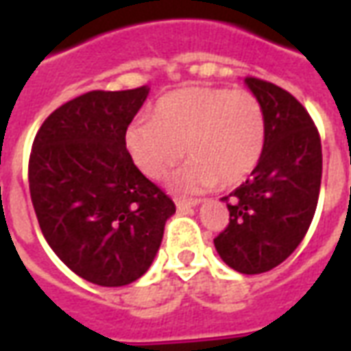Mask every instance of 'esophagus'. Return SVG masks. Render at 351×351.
Wrapping results in <instances>:
<instances>
[{"label":"esophagus","mask_w":351,"mask_h":351,"mask_svg":"<svg viewBox=\"0 0 351 351\" xmlns=\"http://www.w3.org/2000/svg\"><path fill=\"white\" fill-rule=\"evenodd\" d=\"M176 208L180 210V213H184V210H188V208H191V206H197L201 201L199 199H176Z\"/></svg>","instance_id":"obj_1"}]
</instances>
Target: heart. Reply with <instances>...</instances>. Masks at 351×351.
I'll return each mask as SVG.
<instances>
[{"mask_svg":"<svg viewBox=\"0 0 351 351\" xmlns=\"http://www.w3.org/2000/svg\"><path fill=\"white\" fill-rule=\"evenodd\" d=\"M267 123L254 93L220 86H186L163 95L154 118H137L125 130V146L146 176L163 178L191 160L173 178L182 193L235 186L252 175L263 156Z\"/></svg>","mask_w":351,"mask_h":351,"instance_id":"obj_1","label":"heart"}]
</instances>
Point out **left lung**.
<instances>
[{
  "label": "left lung",
  "instance_id": "8db88e82",
  "mask_svg": "<svg viewBox=\"0 0 351 351\" xmlns=\"http://www.w3.org/2000/svg\"><path fill=\"white\" fill-rule=\"evenodd\" d=\"M244 82L263 107L267 141L250 178L221 197L229 223L214 246L231 269L259 274L289 258L308 231L322 184V141L291 93L256 77Z\"/></svg>",
  "mask_w": 351,
  "mask_h": 351
}]
</instances>
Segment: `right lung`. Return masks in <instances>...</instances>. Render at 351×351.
Here are the masks:
<instances>
[{"instance_id": "add662e5", "label": "right lung", "mask_w": 351, "mask_h": 351, "mask_svg": "<svg viewBox=\"0 0 351 351\" xmlns=\"http://www.w3.org/2000/svg\"><path fill=\"white\" fill-rule=\"evenodd\" d=\"M146 95V86L82 93L43 122L29 154V195L43 235L75 274L97 286L141 278L176 210L125 148V130Z\"/></svg>"}]
</instances>
